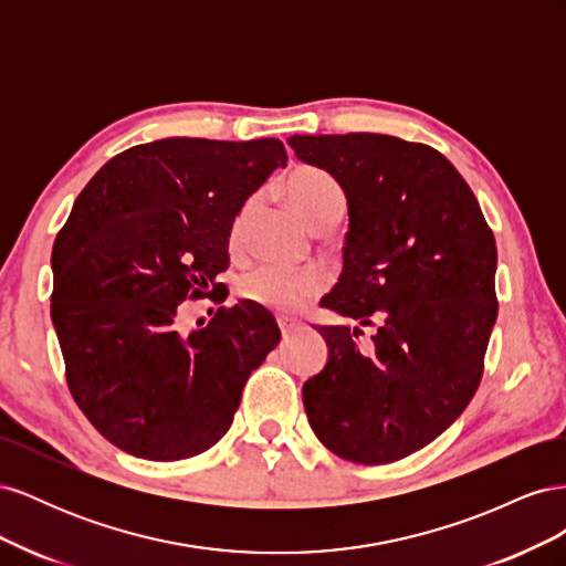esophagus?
I'll list each match as a JSON object with an SVG mask.
<instances>
[{
    "label": "esophagus",
    "mask_w": 566,
    "mask_h": 566,
    "mask_svg": "<svg viewBox=\"0 0 566 566\" xmlns=\"http://www.w3.org/2000/svg\"><path fill=\"white\" fill-rule=\"evenodd\" d=\"M279 328H281L283 337H290V335H293V333L302 331V328H304V323H302V321H297V318H287V316H279Z\"/></svg>",
    "instance_id": "esophagus-1"
}]
</instances>
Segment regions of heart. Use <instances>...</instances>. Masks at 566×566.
<instances>
[{"label":"heart","mask_w":566,"mask_h":566,"mask_svg":"<svg viewBox=\"0 0 566 566\" xmlns=\"http://www.w3.org/2000/svg\"><path fill=\"white\" fill-rule=\"evenodd\" d=\"M285 193L293 200L297 212L312 229L337 224L345 214V191L342 186L318 167H297L285 179ZM252 212V200L245 202L235 214L229 241L231 248L243 243V233ZM323 281L316 271L310 269H283L276 264H262L252 269L241 279L238 293L243 300L269 306L273 312H293L306 300H312Z\"/></svg>","instance_id":"heart-1"}]
</instances>
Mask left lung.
<instances>
[{
  "mask_svg": "<svg viewBox=\"0 0 566 566\" xmlns=\"http://www.w3.org/2000/svg\"><path fill=\"white\" fill-rule=\"evenodd\" d=\"M295 156L345 191L342 273L321 306L368 324L321 325L323 370L302 387L335 455L385 465L434 441L472 401L499 316L495 241L439 150L389 134L290 136Z\"/></svg>",
  "mask_w": 566,
  "mask_h": 566,
  "instance_id": "obj_1",
  "label": "left lung"
}]
</instances>
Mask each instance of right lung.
Listing matches in <instances>:
<instances>
[{
	"label": "right lung",
	"mask_w": 566,
	"mask_h": 566,
	"mask_svg": "<svg viewBox=\"0 0 566 566\" xmlns=\"http://www.w3.org/2000/svg\"><path fill=\"white\" fill-rule=\"evenodd\" d=\"M285 160L279 139L169 136L119 153L77 196L51 252V321L73 399L125 453L169 462L214 447L281 342L245 300L188 335L175 321L188 297L227 300L233 219Z\"/></svg>",
	"instance_id": "add662e5"
}]
</instances>
